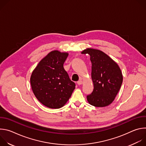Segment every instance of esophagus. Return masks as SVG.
I'll return each mask as SVG.
<instances>
[{
	"label": "esophagus",
	"mask_w": 146,
	"mask_h": 146,
	"mask_svg": "<svg viewBox=\"0 0 146 146\" xmlns=\"http://www.w3.org/2000/svg\"><path fill=\"white\" fill-rule=\"evenodd\" d=\"M77 84L78 85H81L82 84V81H81V80H79V81H78L77 82Z\"/></svg>",
	"instance_id": "1"
}]
</instances>
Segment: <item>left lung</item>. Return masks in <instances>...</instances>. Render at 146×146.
Here are the masks:
<instances>
[{
  "mask_svg": "<svg viewBox=\"0 0 146 146\" xmlns=\"http://www.w3.org/2000/svg\"><path fill=\"white\" fill-rule=\"evenodd\" d=\"M81 54H89L92 63V92L87 98L90 105L107 106L113 102L122 83L121 70L115 61L102 51L87 48Z\"/></svg>",
  "mask_w": 146,
  "mask_h": 146,
  "instance_id": "obj_1",
  "label": "left lung"
}]
</instances>
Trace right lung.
<instances>
[{"mask_svg":"<svg viewBox=\"0 0 146 146\" xmlns=\"http://www.w3.org/2000/svg\"><path fill=\"white\" fill-rule=\"evenodd\" d=\"M68 53L55 50L41 59L31 77L32 91L38 100L51 109L63 107L75 89L64 68Z\"/></svg>","mask_w":146,"mask_h":146,"instance_id":"right-lung-1","label":"right lung"}]
</instances>
